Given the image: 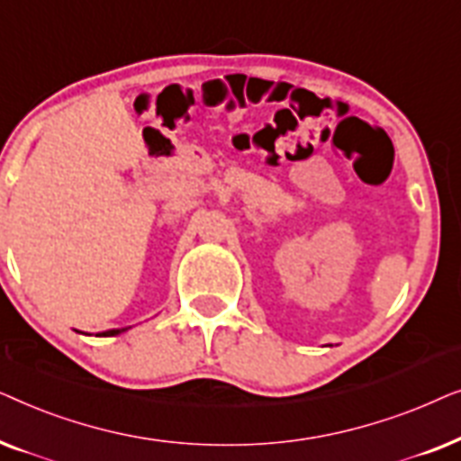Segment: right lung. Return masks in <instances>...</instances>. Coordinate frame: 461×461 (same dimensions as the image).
Masks as SVG:
<instances>
[{"label": "right lung", "instance_id": "add662e5", "mask_svg": "<svg viewBox=\"0 0 461 461\" xmlns=\"http://www.w3.org/2000/svg\"><path fill=\"white\" fill-rule=\"evenodd\" d=\"M130 327H122V330H109V331H103V336H119V333L128 331Z\"/></svg>", "mask_w": 461, "mask_h": 461}]
</instances>
